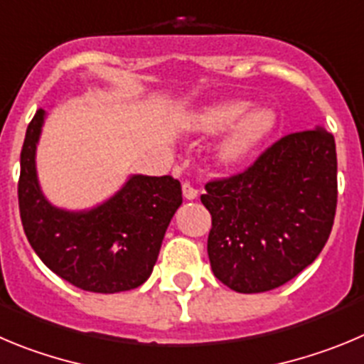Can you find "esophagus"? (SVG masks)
Segmentation results:
<instances>
[{
	"mask_svg": "<svg viewBox=\"0 0 364 364\" xmlns=\"http://www.w3.org/2000/svg\"><path fill=\"white\" fill-rule=\"evenodd\" d=\"M183 196H185V199H196L198 198V188H196L194 185H190L188 181L183 183Z\"/></svg>",
	"mask_w": 364,
	"mask_h": 364,
	"instance_id": "34e87169",
	"label": "esophagus"
}]
</instances>
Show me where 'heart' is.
Segmentation results:
<instances>
[{
    "label": "heart",
    "instance_id": "b5f03b06",
    "mask_svg": "<svg viewBox=\"0 0 364 364\" xmlns=\"http://www.w3.org/2000/svg\"><path fill=\"white\" fill-rule=\"evenodd\" d=\"M243 100H227L203 107L190 116V130L201 134H215L235 127L219 145V159L223 163H237L263 141L276 125V114L268 109L252 110Z\"/></svg>",
    "mask_w": 364,
    "mask_h": 364
}]
</instances>
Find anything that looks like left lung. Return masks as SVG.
<instances>
[{"mask_svg":"<svg viewBox=\"0 0 364 364\" xmlns=\"http://www.w3.org/2000/svg\"><path fill=\"white\" fill-rule=\"evenodd\" d=\"M214 276L241 294L281 287L312 264L337 206L336 141L325 129L281 137L254 165L205 185Z\"/></svg>","mask_w":364,"mask_h":364,"instance_id":"obj_1","label":"left lung"}]
</instances>
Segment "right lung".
Listing matches in <instances>:
<instances>
[{
    "label": "right lung",
    "mask_w": 364,
    "mask_h": 364,
    "mask_svg": "<svg viewBox=\"0 0 364 364\" xmlns=\"http://www.w3.org/2000/svg\"><path fill=\"white\" fill-rule=\"evenodd\" d=\"M43 121L39 109L21 149L18 199L28 243L54 274L81 290L116 294L141 287L183 203L181 183L172 176L136 174L90 210L58 208L43 196L36 172Z\"/></svg>",
    "instance_id": "add662e5"
}]
</instances>
